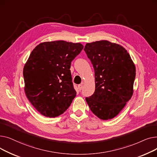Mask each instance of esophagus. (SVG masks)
<instances>
[{
  "instance_id": "esophagus-1",
  "label": "esophagus",
  "mask_w": 157,
  "mask_h": 157,
  "mask_svg": "<svg viewBox=\"0 0 157 157\" xmlns=\"http://www.w3.org/2000/svg\"><path fill=\"white\" fill-rule=\"evenodd\" d=\"M78 89H79V91H81V90H82V88H83V85H79L78 86Z\"/></svg>"
}]
</instances>
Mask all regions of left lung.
Masks as SVG:
<instances>
[{
    "label": "left lung",
    "instance_id": "1",
    "mask_svg": "<svg viewBox=\"0 0 157 157\" xmlns=\"http://www.w3.org/2000/svg\"><path fill=\"white\" fill-rule=\"evenodd\" d=\"M84 50L94 66L95 82V92L86 101L98 118L112 119L133 95L135 64L122 46L106 40L86 43Z\"/></svg>",
    "mask_w": 157,
    "mask_h": 157
}]
</instances>
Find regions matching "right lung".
<instances>
[{"mask_svg":"<svg viewBox=\"0 0 157 157\" xmlns=\"http://www.w3.org/2000/svg\"><path fill=\"white\" fill-rule=\"evenodd\" d=\"M83 48L81 43L55 40L41 43L31 52L23 72L25 93L43 116H60L76 97L70 68Z\"/></svg>","mask_w":157,"mask_h":157,"instance_id":"right-lung-1","label":"right lung"}]
</instances>
